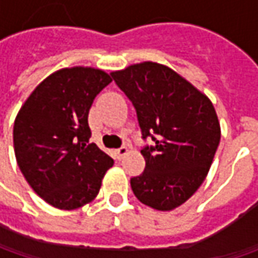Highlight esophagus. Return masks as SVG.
I'll use <instances>...</instances> for the list:
<instances>
[{
  "label": "esophagus",
  "mask_w": 258,
  "mask_h": 258,
  "mask_svg": "<svg viewBox=\"0 0 258 258\" xmlns=\"http://www.w3.org/2000/svg\"><path fill=\"white\" fill-rule=\"evenodd\" d=\"M127 152H129V148H127V146H122V148L116 149V156H117V159H122Z\"/></svg>",
  "instance_id": "1"
}]
</instances>
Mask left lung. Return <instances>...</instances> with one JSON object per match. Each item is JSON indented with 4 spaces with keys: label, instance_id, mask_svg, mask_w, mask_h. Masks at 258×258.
Masks as SVG:
<instances>
[{
    "label": "left lung",
    "instance_id": "8db88e82",
    "mask_svg": "<svg viewBox=\"0 0 258 258\" xmlns=\"http://www.w3.org/2000/svg\"><path fill=\"white\" fill-rule=\"evenodd\" d=\"M134 103L145 146V171L131 179L135 197L158 211H172L201 186L220 144L211 100L171 67L144 61L112 72Z\"/></svg>",
    "mask_w": 258,
    "mask_h": 258
}]
</instances>
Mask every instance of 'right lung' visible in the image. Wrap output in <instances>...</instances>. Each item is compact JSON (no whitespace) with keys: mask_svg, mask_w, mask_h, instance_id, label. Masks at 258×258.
<instances>
[{"mask_svg":"<svg viewBox=\"0 0 258 258\" xmlns=\"http://www.w3.org/2000/svg\"><path fill=\"white\" fill-rule=\"evenodd\" d=\"M112 82L100 69L76 66L45 77L18 110L13 139L17 164L45 203L76 210L92 203L113 159L89 144V110Z\"/></svg>","mask_w":258,"mask_h":258,"instance_id":"obj_1","label":"right lung"}]
</instances>
